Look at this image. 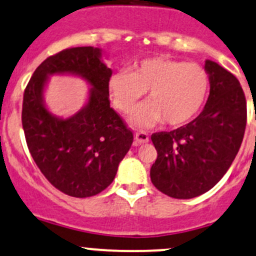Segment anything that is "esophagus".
Masks as SVG:
<instances>
[{
	"instance_id": "esophagus-1",
	"label": "esophagus",
	"mask_w": 256,
	"mask_h": 256,
	"mask_svg": "<svg viewBox=\"0 0 256 256\" xmlns=\"http://www.w3.org/2000/svg\"><path fill=\"white\" fill-rule=\"evenodd\" d=\"M134 140H136V144H146L149 142V136L144 132H138L134 134Z\"/></svg>"
}]
</instances>
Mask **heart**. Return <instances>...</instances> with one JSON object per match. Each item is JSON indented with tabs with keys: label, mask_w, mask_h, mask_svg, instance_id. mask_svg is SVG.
<instances>
[{
	"label": "heart",
	"mask_w": 256,
	"mask_h": 256,
	"mask_svg": "<svg viewBox=\"0 0 256 256\" xmlns=\"http://www.w3.org/2000/svg\"><path fill=\"white\" fill-rule=\"evenodd\" d=\"M110 91L114 106L123 113L130 112L148 92L149 102L133 113V124L149 128L164 120L170 127H180L191 122L204 107L210 78L196 62L154 56L139 62L132 72L113 74Z\"/></svg>",
	"instance_id": "b5f03b06"
}]
</instances>
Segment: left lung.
I'll list each match as a JSON object with an SVG mask.
<instances>
[{
    "label": "left lung",
    "mask_w": 256,
    "mask_h": 256,
    "mask_svg": "<svg viewBox=\"0 0 256 256\" xmlns=\"http://www.w3.org/2000/svg\"><path fill=\"white\" fill-rule=\"evenodd\" d=\"M204 70L210 88L198 117L152 136L158 158L150 178L172 198H194L212 188L236 159L246 132V101L238 78L212 60Z\"/></svg>",
    "instance_id": "1"
}]
</instances>
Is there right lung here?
<instances>
[{
  "instance_id": "obj_1",
  "label": "right lung",
  "mask_w": 256,
  "mask_h": 256,
  "mask_svg": "<svg viewBox=\"0 0 256 256\" xmlns=\"http://www.w3.org/2000/svg\"><path fill=\"white\" fill-rule=\"evenodd\" d=\"M94 46L65 49L46 58L23 94L22 124L32 158L55 188L78 198L108 187L133 143V133L110 106L112 70ZM84 78L92 88L88 104L69 118L52 115L44 104L52 74Z\"/></svg>"
}]
</instances>
